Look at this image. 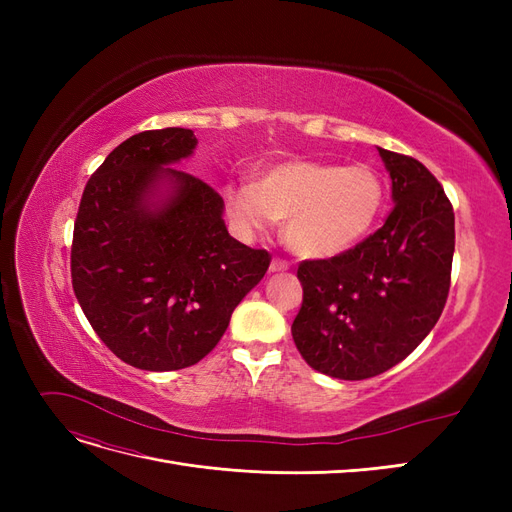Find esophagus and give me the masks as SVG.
Wrapping results in <instances>:
<instances>
[{
  "instance_id": "34e87169",
  "label": "esophagus",
  "mask_w": 512,
  "mask_h": 512,
  "mask_svg": "<svg viewBox=\"0 0 512 512\" xmlns=\"http://www.w3.org/2000/svg\"><path fill=\"white\" fill-rule=\"evenodd\" d=\"M290 269V265L286 260H282V258H273L271 260V267H269V271L271 273H282V271H288Z\"/></svg>"
}]
</instances>
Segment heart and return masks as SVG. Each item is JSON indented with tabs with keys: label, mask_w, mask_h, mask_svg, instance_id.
Returning a JSON list of instances; mask_svg holds the SVG:
<instances>
[{
	"label": "heart",
	"mask_w": 512,
	"mask_h": 512,
	"mask_svg": "<svg viewBox=\"0 0 512 512\" xmlns=\"http://www.w3.org/2000/svg\"><path fill=\"white\" fill-rule=\"evenodd\" d=\"M384 196L380 175L367 164L342 168L301 158L269 164L256 181L224 188L237 232L252 239L286 220V245L301 258H333L359 245L378 224Z\"/></svg>",
	"instance_id": "1"
}]
</instances>
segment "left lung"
I'll use <instances>...</instances> for the list:
<instances>
[{
	"label": "left lung",
	"instance_id": "8db88e82",
	"mask_svg": "<svg viewBox=\"0 0 512 512\" xmlns=\"http://www.w3.org/2000/svg\"><path fill=\"white\" fill-rule=\"evenodd\" d=\"M378 151L395 203L384 226L297 271L303 305L292 339L309 367L339 380L374 378L404 361L436 327L451 288V200L421 162Z\"/></svg>",
	"mask_w": 512,
	"mask_h": 512
}]
</instances>
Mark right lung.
Returning <instances> with one entry per match:
<instances>
[{"label": "right lung", "instance_id": "right-lung-1", "mask_svg": "<svg viewBox=\"0 0 512 512\" xmlns=\"http://www.w3.org/2000/svg\"><path fill=\"white\" fill-rule=\"evenodd\" d=\"M196 143L185 128L130 136L91 175L76 213L74 294L106 348L138 369L207 356L271 262L228 235L218 192L173 166Z\"/></svg>", "mask_w": 512, "mask_h": 512}]
</instances>
